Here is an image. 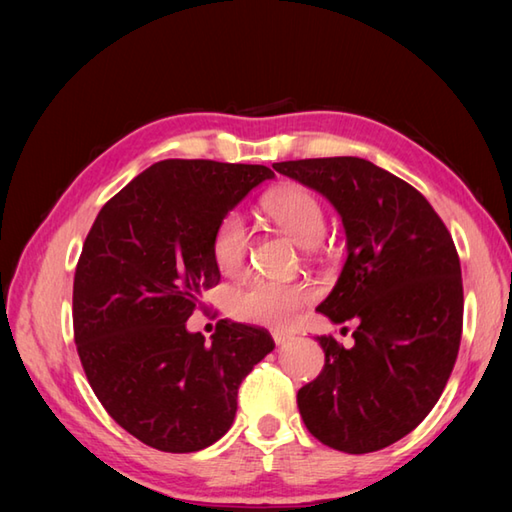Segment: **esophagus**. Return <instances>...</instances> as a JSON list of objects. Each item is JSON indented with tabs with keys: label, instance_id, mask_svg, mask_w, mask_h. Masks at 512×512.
Wrapping results in <instances>:
<instances>
[{
	"label": "esophagus",
	"instance_id": "34e87169",
	"mask_svg": "<svg viewBox=\"0 0 512 512\" xmlns=\"http://www.w3.org/2000/svg\"><path fill=\"white\" fill-rule=\"evenodd\" d=\"M292 338H294L292 331H285V329L272 331V340H275V344H285V342H290Z\"/></svg>",
	"mask_w": 512,
	"mask_h": 512
}]
</instances>
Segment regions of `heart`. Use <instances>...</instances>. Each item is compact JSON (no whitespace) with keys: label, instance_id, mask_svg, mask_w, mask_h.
I'll use <instances>...</instances> for the list:
<instances>
[{"label":"heart","instance_id":"obj_1","mask_svg":"<svg viewBox=\"0 0 512 512\" xmlns=\"http://www.w3.org/2000/svg\"><path fill=\"white\" fill-rule=\"evenodd\" d=\"M266 218L290 235L303 248H314L325 237V209L316 194L305 187H283L261 202ZM251 253L244 220L237 213L224 216L211 237L213 264L224 277H237L246 268ZM316 299V288L305 281L279 283L257 279L235 290L229 299L231 314L237 320L255 325L283 327L299 316L303 307Z\"/></svg>","mask_w":512,"mask_h":512}]
</instances>
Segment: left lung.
Instances as JSON below:
<instances>
[{
    "instance_id": "obj_1",
    "label": "left lung",
    "mask_w": 512,
    "mask_h": 512,
    "mask_svg": "<svg viewBox=\"0 0 512 512\" xmlns=\"http://www.w3.org/2000/svg\"><path fill=\"white\" fill-rule=\"evenodd\" d=\"M272 168L323 194L347 233V261L316 310L353 323V347L316 338L325 366L296 395L303 423L344 454L384 449L430 414L454 371L465 307L454 240L421 192L366 159Z\"/></svg>"
}]
</instances>
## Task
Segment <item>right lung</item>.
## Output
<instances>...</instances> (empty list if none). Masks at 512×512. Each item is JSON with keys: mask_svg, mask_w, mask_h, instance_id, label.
<instances>
[{"mask_svg": "<svg viewBox=\"0 0 512 512\" xmlns=\"http://www.w3.org/2000/svg\"><path fill=\"white\" fill-rule=\"evenodd\" d=\"M266 165L165 159L100 209L76 266L74 340L104 410L154 449L189 454L229 432L237 388L275 349L266 329L218 320L205 342L185 323L218 285V222Z\"/></svg>", "mask_w": 512, "mask_h": 512, "instance_id": "1", "label": "right lung"}]
</instances>
